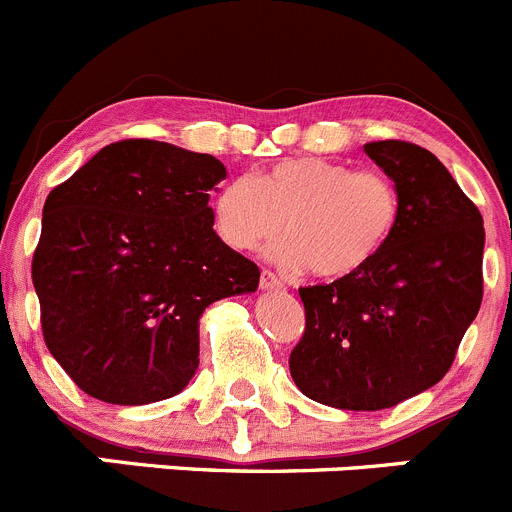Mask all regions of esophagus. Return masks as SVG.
<instances>
[{"mask_svg":"<svg viewBox=\"0 0 512 512\" xmlns=\"http://www.w3.org/2000/svg\"><path fill=\"white\" fill-rule=\"evenodd\" d=\"M281 286H284V281H281L276 274H271V271H264V274H261V289L264 291L281 289Z\"/></svg>","mask_w":512,"mask_h":512,"instance_id":"esophagus-1","label":"esophagus"}]
</instances>
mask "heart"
Returning a JSON list of instances; mask_svg holds the SVG:
<instances>
[{"instance_id": "b5f03b06", "label": "heart", "mask_w": 512, "mask_h": 512, "mask_svg": "<svg viewBox=\"0 0 512 512\" xmlns=\"http://www.w3.org/2000/svg\"><path fill=\"white\" fill-rule=\"evenodd\" d=\"M399 218L392 180L321 158H296L256 178H233L213 198V228L236 251L281 238L269 259L289 274L324 279L362 271L387 246Z\"/></svg>"}]
</instances>
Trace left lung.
I'll return each instance as SVG.
<instances>
[{
	"mask_svg": "<svg viewBox=\"0 0 512 512\" xmlns=\"http://www.w3.org/2000/svg\"><path fill=\"white\" fill-rule=\"evenodd\" d=\"M364 153L394 180L397 226L362 271L299 289L306 326L289 357L306 397L354 412L440 382L483 301L478 206L420 145L379 140Z\"/></svg>",
	"mask_w": 512,
	"mask_h": 512,
	"instance_id": "8db88e82",
	"label": "left lung"
}]
</instances>
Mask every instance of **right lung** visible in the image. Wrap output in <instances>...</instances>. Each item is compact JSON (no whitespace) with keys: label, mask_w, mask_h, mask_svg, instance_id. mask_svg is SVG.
Returning a JSON list of instances; mask_svg holds the SVG:
<instances>
[{"label":"right lung","mask_w":512,"mask_h":512,"mask_svg":"<svg viewBox=\"0 0 512 512\" xmlns=\"http://www.w3.org/2000/svg\"><path fill=\"white\" fill-rule=\"evenodd\" d=\"M221 160L158 140H120L52 188L32 259L42 334L90 397L150 405L191 382L198 319L251 294L259 266L213 231Z\"/></svg>","instance_id":"right-lung-1"}]
</instances>
